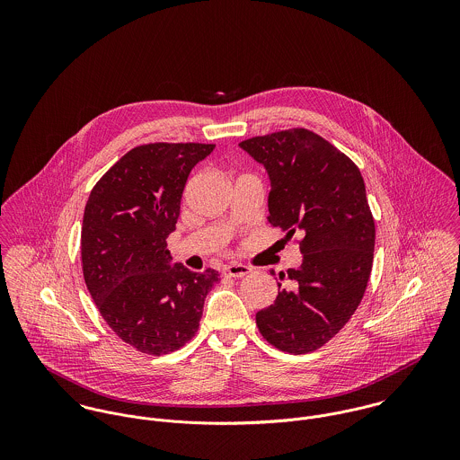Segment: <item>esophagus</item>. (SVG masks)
<instances>
[{"instance_id": "1", "label": "esophagus", "mask_w": 460, "mask_h": 460, "mask_svg": "<svg viewBox=\"0 0 460 460\" xmlns=\"http://www.w3.org/2000/svg\"><path fill=\"white\" fill-rule=\"evenodd\" d=\"M250 272H252V269L248 265H243V263H228L225 267V276H228V278H243Z\"/></svg>"}]
</instances>
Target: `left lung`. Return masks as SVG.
Listing matches in <instances>:
<instances>
[{
	"label": "left lung",
	"instance_id": "obj_1",
	"mask_svg": "<svg viewBox=\"0 0 460 460\" xmlns=\"http://www.w3.org/2000/svg\"><path fill=\"white\" fill-rule=\"evenodd\" d=\"M239 146L269 175V223L288 237L303 235V263L287 270L290 287L278 283V297L257 314V326L283 352H314L349 323L370 278L376 225L361 172L308 129L257 136Z\"/></svg>",
	"mask_w": 460,
	"mask_h": 460
}]
</instances>
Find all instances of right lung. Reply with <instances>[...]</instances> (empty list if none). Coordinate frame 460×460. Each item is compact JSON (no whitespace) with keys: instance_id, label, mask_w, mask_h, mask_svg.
I'll use <instances>...</instances> for the list:
<instances>
[{"instance_id":"1","label":"right lung","mask_w":460,"mask_h":460,"mask_svg":"<svg viewBox=\"0 0 460 460\" xmlns=\"http://www.w3.org/2000/svg\"><path fill=\"white\" fill-rule=\"evenodd\" d=\"M205 143H148L129 150L92 190L83 216L81 262L102 319L136 350L161 356L198 331L219 272L172 265L166 239Z\"/></svg>"}]
</instances>
